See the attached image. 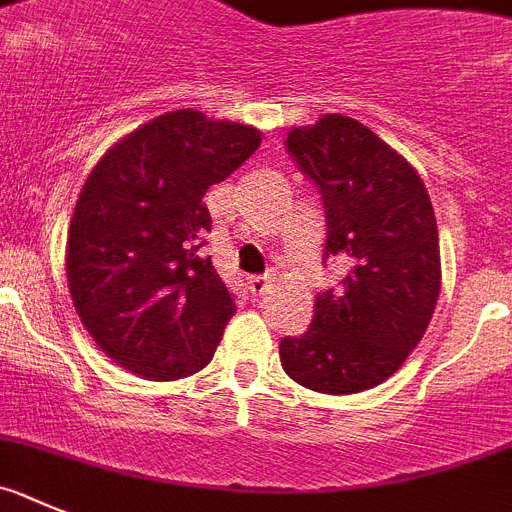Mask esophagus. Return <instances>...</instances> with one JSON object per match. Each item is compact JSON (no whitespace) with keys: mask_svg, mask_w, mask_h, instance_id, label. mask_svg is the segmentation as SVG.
Instances as JSON below:
<instances>
[{"mask_svg":"<svg viewBox=\"0 0 512 512\" xmlns=\"http://www.w3.org/2000/svg\"><path fill=\"white\" fill-rule=\"evenodd\" d=\"M270 283H273L270 275H252V278H247V288H250L252 296H262L270 288Z\"/></svg>","mask_w":512,"mask_h":512,"instance_id":"34e87169","label":"esophagus"}]
</instances>
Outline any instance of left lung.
<instances>
[{"label":"left lung","instance_id":"obj_1","mask_svg":"<svg viewBox=\"0 0 512 512\" xmlns=\"http://www.w3.org/2000/svg\"><path fill=\"white\" fill-rule=\"evenodd\" d=\"M285 145L324 199V255L349 273L342 290L316 296L311 326L280 342V365L316 393H362L400 370L434 316V206L416 168L357 119L324 114Z\"/></svg>","mask_w":512,"mask_h":512}]
</instances>
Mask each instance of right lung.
<instances>
[{
  "instance_id": "1",
  "label": "right lung",
  "mask_w": 512,
  "mask_h": 512,
  "mask_svg": "<svg viewBox=\"0 0 512 512\" xmlns=\"http://www.w3.org/2000/svg\"><path fill=\"white\" fill-rule=\"evenodd\" d=\"M262 142L252 124L176 109L114 142L68 227L66 275L96 347L145 380L204 370L237 306L201 255L209 186Z\"/></svg>"
}]
</instances>
